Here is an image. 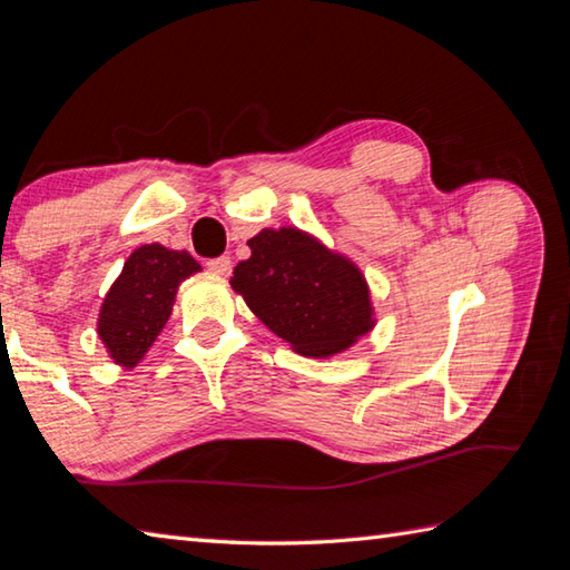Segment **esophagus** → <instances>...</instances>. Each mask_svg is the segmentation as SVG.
<instances>
[{"label":"esophagus","instance_id":"esophagus-1","mask_svg":"<svg viewBox=\"0 0 570 570\" xmlns=\"http://www.w3.org/2000/svg\"><path fill=\"white\" fill-rule=\"evenodd\" d=\"M208 269L217 276H229V272H233V259L229 257H215L208 262Z\"/></svg>","mask_w":570,"mask_h":570}]
</instances>
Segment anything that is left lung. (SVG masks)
I'll return each instance as SVG.
<instances>
[{
    "instance_id": "left-lung-1",
    "label": "left lung",
    "mask_w": 570,
    "mask_h": 570,
    "mask_svg": "<svg viewBox=\"0 0 570 570\" xmlns=\"http://www.w3.org/2000/svg\"><path fill=\"white\" fill-rule=\"evenodd\" d=\"M247 245L229 284L298 355L331 357L372 331L367 282L343 254L296 227L262 229Z\"/></svg>"
}]
</instances>
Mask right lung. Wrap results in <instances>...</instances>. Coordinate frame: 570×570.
Masks as SVG:
<instances>
[{
	"mask_svg": "<svg viewBox=\"0 0 570 570\" xmlns=\"http://www.w3.org/2000/svg\"><path fill=\"white\" fill-rule=\"evenodd\" d=\"M200 272L188 252L144 245L129 254L122 274L107 292L98 335L122 367H135L171 316L180 282Z\"/></svg>",
	"mask_w": 570,
	"mask_h": 570,
	"instance_id": "add662e5",
	"label": "right lung"
}]
</instances>
